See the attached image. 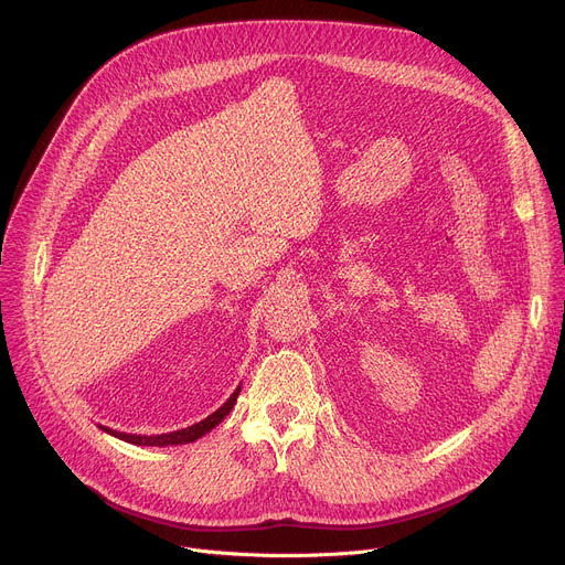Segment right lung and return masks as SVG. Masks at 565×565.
Listing matches in <instances>:
<instances>
[{"mask_svg": "<svg viewBox=\"0 0 565 565\" xmlns=\"http://www.w3.org/2000/svg\"><path fill=\"white\" fill-rule=\"evenodd\" d=\"M241 386H236V391L223 402V405L210 414L205 420L192 425V427H185V429H179V431H170V434H156V436H140V434H125V431H116V429H109V427H103L98 425L105 434L114 436V438H120L125 443H131V445H145V447H170V445H188V443H194L199 440L201 436H205L207 431H212L234 407L236 402V395H238Z\"/></svg>", "mask_w": 565, "mask_h": 565, "instance_id": "add662e5", "label": "right lung"}]
</instances>
